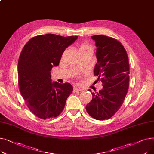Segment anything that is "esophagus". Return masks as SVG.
Masks as SVG:
<instances>
[{"label":"esophagus","instance_id":"esophagus-1","mask_svg":"<svg viewBox=\"0 0 154 154\" xmlns=\"http://www.w3.org/2000/svg\"><path fill=\"white\" fill-rule=\"evenodd\" d=\"M82 90L80 89V88H78L77 87H74V90H73V92H80V91H82Z\"/></svg>","mask_w":154,"mask_h":154}]
</instances>
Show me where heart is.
<instances>
[{
	"mask_svg": "<svg viewBox=\"0 0 154 154\" xmlns=\"http://www.w3.org/2000/svg\"><path fill=\"white\" fill-rule=\"evenodd\" d=\"M87 45H84V44H83V45H80V48H84V47H87Z\"/></svg>",
	"mask_w": 154,
	"mask_h": 154,
	"instance_id": "b5f03b06",
	"label": "heart"
}]
</instances>
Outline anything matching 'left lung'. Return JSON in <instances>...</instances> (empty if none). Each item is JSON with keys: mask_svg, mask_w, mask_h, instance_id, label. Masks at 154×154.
Listing matches in <instances>:
<instances>
[{"mask_svg": "<svg viewBox=\"0 0 154 154\" xmlns=\"http://www.w3.org/2000/svg\"><path fill=\"white\" fill-rule=\"evenodd\" d=\"M95 40L97 63L94 75L103 83V88L85 107L96 120L110 119L122 106L128 88V58L124 46L115 38L103 35L92 36ZM91 91V90H88Z\"/></svg>", "mask_w": 154, "mask_h": 154, "instance_id": "left-lung-1", "label": "left lung"}]
</instances>
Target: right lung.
Instances as JSON below:
<instances>
[{
  "mask_svg": "<svg viewBox=\"0 0 154 154\" xmlns=\"http://www.w3.org/2000/svg\"><path fill=\"white\" fill-rule=\"evenodd\" d=\"M77 37L40 35L23 48L17 66L19 89L29 110L38 118L58 116L72 92L70 83L52 82L51 71L59 66L64 51Z\"/></svg>",
  "mask_w": 154,
  "mask_h": 154,
  "instance_id": "1",
  "label": "right lung"
}]
</instances>
